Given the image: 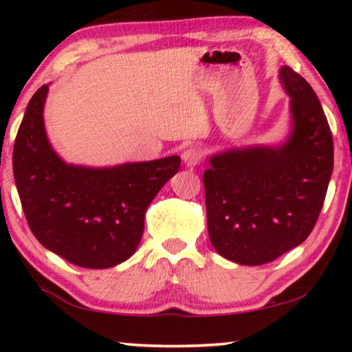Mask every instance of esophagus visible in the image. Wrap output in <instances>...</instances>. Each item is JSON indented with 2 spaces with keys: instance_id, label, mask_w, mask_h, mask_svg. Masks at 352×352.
Listing matches in <instances>:
<instances>
[{
  "instance_id": "esophagus-1",
  "label": "esophagus",
  "mask_w": 352,
  "mask_h": 352,
  "mask_svg": "<svg viewBox=\"0 0 352 352\" xmlns=\"http://www.w3.org/2000/svg\"><path fill=\"white\" fill-rule=\"evenodd\" d=\"M204 157H205V153L199 147H189V148H186L184 153H182V160H184L187 166L199 165V163L204 160Z\"/></svg>"
}]
</instances>
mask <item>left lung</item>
Masks as SVG:
<instances>
[{
	"instance_id": "8db88e82",
	"label": "left lung",
	"mask_w": 352,
	"mask_h": 352,
	"mask_svg": "<svg viewBox=\"0 0 352 352\" xmlns=\"http://www.w3.org/2000/svg\"><path fill=\"white\" fill-rule=\"evenodd\" d=\"M293 133L282 147L229 151L204 173L208 234L221 256L271 263L309 237L333 171V138L314 89L285 65Z\"/></svg>"
}]
</instances>
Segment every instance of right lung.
Returning a JSON list of instances; mask_svg holds the SVG:
<instances>
[{"label": "right lung", "mask_w": 352, "mask_h": 352, "mask_svg": "<svg viewBox=\"0 0 352 352\" xmlns=\"http://www.w3.org/2000/svg\"><path fill=\"white\" fill-rule=\"evenodd\" d=\"M47 85L33 94L12 152L14 179L28 228L38 242L86 269H105L136 252L144 216L179 170L177 155L115 168L65 165L47 142L43 105Z\"/></svg>", "instance_id": "obj_1"}]
</instances>
